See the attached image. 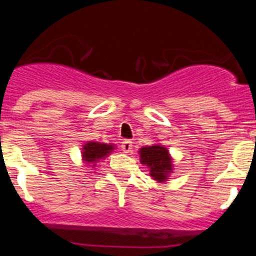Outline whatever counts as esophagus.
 I'll return each mask as SVG.
<instances>
[{
	"label": "esophagus",
	"instance_id": "1",
	"mask_svg": "<svg viewBox=\"0 0 256 256\" xmlns=\"http://www.w3.org/2000/svg\"><path fill=\"white\" fill-rule=\"evenodd\" d=\"M132 144H133V142L130 141V140H126V141H123V142H122V150H123L126 154L130 152V151H132V148H133Z\"/></svg>",
	"mask_w": 256,
	"mask_h": 256
}]
</instances>
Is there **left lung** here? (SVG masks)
Here are the masks:
<instances>
[{"instance_id": "left-lung-1", "label": "left lung", "mask_w": 256, "mask_h": 256, "mask_svg": "<svg viewBox=\"0 0 256 256\" xmlns=\"http://www.w3.org/2000/svg\"><path fill=\"white\" fill-rule=\"evenodd\" d=\"M141 162L150 168V174L158 182H164L172 170L168 150L162 146H148L140 150Z\"/></svg>"}]
</instances>
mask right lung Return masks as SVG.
<instances>
[{
    "label": "right lung",
    "instance_id": "obj_1",
    "mask_svg": "<svg viewBox=\"0 0 256 256\" xmlns=\"http://www.w3.org/2000/svg\"><path fill=\"white\" fill-rule=\"evenodd\" d=\"M112 150H114L112 144H100V142H88L83 148V158L87 162L94 164L97 160L105 158Z\"/></svg>",
    "mask_w": 256,
    "mask_h": 256
}]
</instances>
